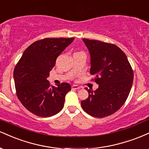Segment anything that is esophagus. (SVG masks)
<instances>
[{"label":"esophagus","instance_id":"34e87169","mask_svg":"<svg viewBox=\"0 0 149 149\" xmlns=\"http://www.w3.org/2000/svg\"><path fill=\"white\" fill-rule=\"evenodd\" d=\"M72 88L75 89V90H78V89L80 88V87L77 85H72Z\"/></svg>","mask_w":149,"mask_h":149}]
</instances>
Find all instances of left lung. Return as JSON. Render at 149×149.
I'll return each instance as SVG.
<instances>
[{"label": "left lung", "mask_w": 149, "mask_h": 149, "mask_svg": "<svg viewBox=\"0 0 149 149\" xmlns=\"http://www.w3.org/2000/svg\"><path fill=\"white\" fill-rule=\"evenodd\" d=\"M83 41L90 53V72L99 86L95 91L85 88L88 97L81 105L91 116H108L126 101L133 82V70L126 55L116 45L84 38Z\"/></svg>", "instance_id": "left-lung-1"}]
</instances>
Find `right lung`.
<instances>
[{
	"label": "right lung",
	"instance_id": "add662e5",
	"mask_svg": "<svg viewBox=\"0 0 149 149\" xmlns=\"http://www.w3.org/2000/svg\"><path fill=\"white\" fill-rule=\"evenodd\" d=\"M71 38H45L31 45L22 54L14 70L17 95L33 114L49 117L64 106L66 94L71 90L68 83L51 86L47 77L57 57L74 40Z\"/></svg>",
	"mask_w": 149,
	"mask_h": 149
}]
</instances>
